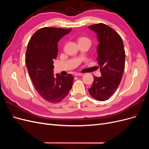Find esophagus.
<instances>
[{
    "label": "esophagus",
    "instance_id": "esophagus-1",
    "mask_svg": "<svg viewBox=\"0 0 149 149\" xmlns=\"http://www.w3.org/2000/svg\"><path fill=\"white\" fill-rule=\"evenodd\" d=\"M82 75H83V74H81V73H75L74 74L75 76H81Z\"/></svg>",
    "mask_w": 149,
    "mask_h": 149
}]
</instances>
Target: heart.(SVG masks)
I'll return each instance as SVG.
<instances>
[{
	"mask_svg": "<svg viewBox=\"0 0 149 149\" xmlns=\"http://www.w3.org/2000/svg\"><path fill=\"white\" fill-rule=\"evenodd\" d=\"M90 42V40L87 38H85V37H82V38H80L79 39V42Z\"/></svg>",
	"mask_w": 149,
	"mask_h": 149,
	"instance_id": "obj_1",
	"label": "heart"
}]
</instances>
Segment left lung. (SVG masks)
<instances>
[{
    "instance_id": "left-lung-1",
    "label": "left lung",
    "mask_w": 149,
    "mask_h": 149,
    "mask_svg": "<svg viewBox=\"0 0 149 149\" xmlns=\"http://www.w3.org/2000/svg\"><path fill=\"white\" fill-rule=\"evenodd\" d=\"M88 28L97 35V60L102 74L100 77L93 75L88 91L95 99L106 101L117 90L122 79L125 66L123 42L118 33L105 24H96Z\"/></svg>"
}]
</instances>
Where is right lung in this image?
<instances>
[{"instance_id":"1","label":"right lung","mask_w":149,"mask_h":149,"mask_svg":"<svg viewBox=\"0 0 149 149\" xmlns=\"http://www.w3.org/2000/svg\"><path fill=\"white\" fill-rule=\"evenodd\" d=\"M72 29L45 27L32 36L26 51L25 64L30 78L41 97L50 103L63 100L72 88L74 77L68 74L54 75V59L57 42Z\"/></svg>"}]
</instances>
